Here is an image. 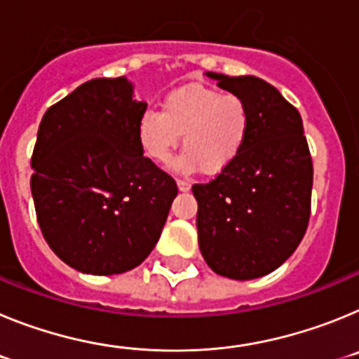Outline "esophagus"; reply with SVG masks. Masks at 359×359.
<instances>
[{
	"label": "esophagus",
	"instance_id": "34e87169",
	"mask_svg": "<svg viewBox=\"0 0 359 359\" xmlns=\"http://www.w3.org/2000/svg\"><path fill=\"white\" fill-rule=\"evenodd\" d=\"M190 187H192V183L187 182V180H177V189H180V192H189Z\"/></svg>",
	"mask_w": 359,
	"mask_h": 359
}]
</instances>
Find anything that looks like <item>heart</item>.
Listing matches in <instances>:
<instances>
[{"label":"heart","instance_id":"heart-1","mask_svg":"<svg viewBox=\"0 0 359 359\" xmlns=\"http://www.w3.org/2000/svg\"><path fill=\"white\" fill-rule=\"evenodd\" d=\"M248 106L231 93L205 86H187L167 95L160 109H145L136 138L149 160L167 163L182 142L185 151L172 169L190 174L223 172L241 156L250 136Z\"/></svg>","mask_w":359,"mask_h":359}]
</instances>
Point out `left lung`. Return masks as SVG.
Instances as JSON below:
<instances>
[{
    "label": "left lung",
    "mask_w": 359,
    "mask_h": 359,
    "mask_svg": "<svg viewBox=\"0 0 359 359\" xmlns=\"http://www.w3.org/2000/svg\"><path fill=\"white\" fill-rule=\"evenodd\" d=\"M248 106L241 156L205 185H194L198 239L212 271L233 280L271 273L293 255L307 230L313 161L297 107L253 75L207 72Z\"/></svg>",
    "instance_id": "1"
}]
</instances>
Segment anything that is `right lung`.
Here are the masks:
<instances>
[{
  "label": "right lung",
  "mask_w": 359,
  "mask_h": 359,
  "mask_svg": "<svg viewBox=\"0 0 359 359\" xmlns=\"http://www.w3.org/2000/svg\"><path fill=\"white\" fill-rule=\"evenodd\" d=\"M145 109L126 77L93 79L39 123L30 180L37 223L53 253L81 273L140 266L177 196L136 138Z\"/></svg>",
  "instance_id": "1"
}]
</instances>
